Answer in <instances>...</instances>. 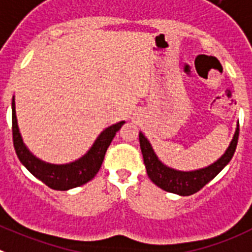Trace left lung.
I'll return each instance as SVG.
<instances>
[{
	"label": "left lung",
	"mask_w": 252,
	"mask_h": 252,
	"mask_svg": "<svg viewBox=\"0 0 252 252\" xmlns=\"http://www.w3.org/2000/svg\"><path fill=\"white\" fill-rule=\"evenodd\" d=\"M237 139H239V124L230 146L216 162L196 171H177L160 162L146 135L142 131L139 133L140 149L146 164L147 174L151 181L164 191L180 196H191L198 192L211 180H214L233 157V153L236 151Z\"/></svg>",
	"instance_id": "obj_1"
}]
</instances>
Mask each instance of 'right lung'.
Returning a JSON list of instances; mask_svg holds the SVG:
<instances>
[{"label":"right lung","instance_id":"obj_1","mask_svg":"<svg viewBox=\"0 0 252 252\" xmlns=\"http://www.w3.org/2000/svg\"><path fill=\"white\" fill-rule=\"evenodd\" d=\"M124 123L126 122H119L104 129L96 138L92 148L79 159L66 164H51L38 159L25 146L17 126L15 96L12 98V137L16 154L27 171L56 191H67L71 188L85 185L93 180L100 169L106 149Z\"/></svg>","mask_w":252,"mask_h":252}]
</instances>
